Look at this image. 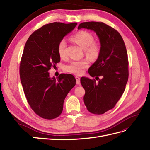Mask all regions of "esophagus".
<instances>
[{"instance_id": "esophagus-1", "label": "esophagus", "mask_w": 150, "mask_h": 150, "mask_svg": "<svg viewBox=\"0 0 150 150\" xmlns=\"http://www.w3.org/2000/svg\"><path fill=\"white\" fill-rule=\"evenodd\" d=\"M75 79L76 81V83L80 84V78L79 77V76H75Z\"/></svg>"}]
</instances>
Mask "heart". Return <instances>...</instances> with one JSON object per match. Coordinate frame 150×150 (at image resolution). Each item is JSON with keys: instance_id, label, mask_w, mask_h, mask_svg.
<instances>
[{"instance_id": "heart-1", "label": "heart", "mask_w": 150, "mask_h": 150, "mask_svg": "<svg viewBox=\"0 0 150 150\" xmlns=\"http://www.w3.org/2000/svg\"><path fill=\"white\" fill-rule=\"evenodd\" d=\"M71 39L84 49L86 56L89 58L94 59L99 56L101 50L100 46L98 43L94 41V36L90 32L81 30L75 33L71 37ZM66 41L64 39L60 40L57 45V52L61 58H64L66 56ZM89 61L87 59L74 61L65 67L64 70L71 74L81 75L89 67Z\"/></svg>"}]
</instances>
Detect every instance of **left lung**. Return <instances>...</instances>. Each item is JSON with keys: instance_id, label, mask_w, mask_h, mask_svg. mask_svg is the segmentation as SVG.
<instances>
[{"instance_id": "obj_1", "label": "left lung", "mask_w": 150, "mask_h": 150, "mask_svg": "<svg viewBox=\"0 0 150 150\" xmlns=\"http://www.w3.org/2000/svg\"><path fill=\"white\" fill-rule=\"evenodd\" d=\"M80 28L93 30L100 41V54L88 70L99 82L82 77L80 83L86 91L83 101L87 110L103 114L114 108L125 91L129 78L127 52L120 34L104 23L83 22L79 25Z\"/></svg>"}]
</instances>
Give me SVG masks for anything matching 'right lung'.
Instances as JSON below:
<instances>
[{
	"label": "right lung",
	"instance_id": "1",
	"mask_svg": "<svg viewBox=\"0 0 150 150\" xmlns=\"http://www.w3.org/2000/svg\"><path fill=\"white\" fill-rule=\"evenodd\" d=\"M76 25L59 22L45 25L25 44L20 65L21 82L29 105L42 118L51 120L59 116L65 98L76 84L74 75L61 74L56 79L50 77L49 71L60 61L59 42Z\"/></svg>",
	"mask_w": 150,
	"mask_h": 150
}]
</instances>
